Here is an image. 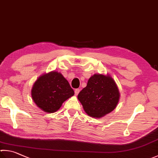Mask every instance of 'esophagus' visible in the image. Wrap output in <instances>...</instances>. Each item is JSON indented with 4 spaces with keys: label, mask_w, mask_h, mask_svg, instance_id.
Returning <instances> with one entry per match:
<instances>
[{
    "label": "esophagus",
    "mask_w": 158,
    "mask_h": 158,
    "mask_svg": "<svg viewBox=\"0 0 158 158\" xmlns=\"http://www.w3.org/2000/svg\"><path fill=\"white\" fill-rule=\"evenodd\" d=\"M79 92H80V89H76V90H75V95H76V96H78V94H79Z\"/></svg>",
    "instance_id": "34e87169"
}]
</instances>
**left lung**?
I'll return each instance as SVG.
<instances>
[{"instance_id": "8db88e82", "label": "left lung", "mask_w": 158, "mask_h": 158, "mask_svg": "<svg viewBox=\"0 0 158 158\" xmlns=\"http://www.w3.org/2000/svg\"><path fill=\"white\" fill-rule=\"evenodd\" d=\"M120 97V91L112 77L100 73L92 76L87 87L78 95L86 114L94 118H102L114 111Z\"/></svg>"}]
</instances>
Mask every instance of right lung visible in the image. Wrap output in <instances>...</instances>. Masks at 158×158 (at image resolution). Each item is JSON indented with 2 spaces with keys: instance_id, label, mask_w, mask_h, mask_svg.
Returning a JSON list of instances; mask_svg holds the SVG:
<instances>
[{
  "instance_id": "add662e5",
  "label": "right lung",
  "mask_w": 158,
  "mask_h": 158,
  "mask_svg": "<svg viewBox=\"0 0 158 158\" xmlns=\"http://www.w3.org/2000/svg\"><path fill=\"white\" fill-rule=\"evenodd\" d=\"M31 93L38 108L49 114L58 111L65 100L74 95L69 82L56 71L41 75L34 82Z\"/></svg>"
}]
</instances>
